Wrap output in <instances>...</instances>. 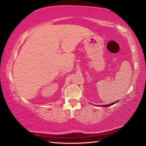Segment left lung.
<instances>
[{"mask_svg":"<svg viewBox=\"0 0 146 146\" xmlns=\"http://www.w3.org/2000/svg\"><path fill=\"white\" fill-rule=\"evenodd\" d=\"M117 102H118V101H117ZM116 102H113V103L110 104H108V105H104V106H104V107H108V106H112V105H113V104H115Z\"/></svg>","mask_w":146,"mask_h":146,"instance_id":"1","label":"left lung"}]
</instances>
